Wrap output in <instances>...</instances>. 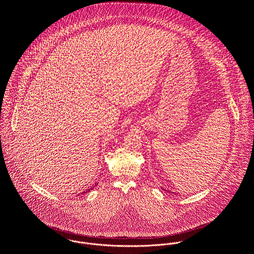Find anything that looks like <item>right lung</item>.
<instances>
[{
  "label": "right lung",
  "mask_w": 254,
  "mask_h": 254,
  "mask_svg": "<svg viewBox=\"0 0 254 254\" xmlns=\"http://www.w3.org/2000/svg\"><path fill=\"white\" fill-rule=\"evenodd\" d=\"M90 190H92V188H90L89 190H87L86 192H82V194H85V193H88V192H90Z\"/></svg>",
  "instance_id": "right-lung-1"
}]
</instances>
